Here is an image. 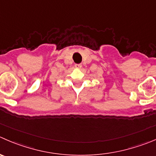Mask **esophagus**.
I'll list each match as a JSON object with an SVG mask.
<instances>
[{"label":"esophagus","instance_id":"esophagus-1","mask_svg":"<svg viewBox=\"0 0 156 156\" xmlns=\"http://www.w3.org/2000/svg\"><path fill=\"white\" fill-rule=\"evenodd\" d=\"M81 66H82V65L81 64H75V67L76 68V69H81Z\"/></svg>","mask_w":156,"mask_h":156}]
</instances>
